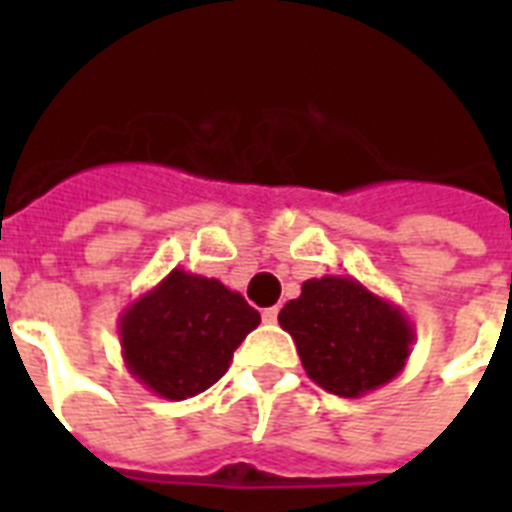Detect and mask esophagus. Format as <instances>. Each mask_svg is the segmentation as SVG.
Returning <instances> with one entry per match:
<instances>
[{
	"mask_svg": "<svg viewBox=\"0 0 512 512\" xmlns=\"http://www.w3.org/2000/svg\"><path fill=\"white\" fill-rule=\"evenodd\" d=\"M263 321L265 324H276V321H279V308H265Z\"/></svg>",
	"mask_w": 512,
	"mask_h": 512,
	"instance_id": "esophagus-1",
	"label": "esophagus"
}]
</instances>
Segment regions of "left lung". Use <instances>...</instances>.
<instances>
[{"label":"left lung","instance_id":"left-lung-1","mask_svg":"<svg viewBox=\"0 0 512 512\" xmlns=\"http://www.w3.org/2000/svg\"><path fill=\"white\" fill-rule=\"evenodd\" d=\"M303 369L319 388L361 398L390 382L409 361L412 321L350 276L308 279L279 313Z\"/></svg>","mask_w":512,"mask_h":512}]
</instances>
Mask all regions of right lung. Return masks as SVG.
Wrapping results in <instances>:
<instances>
[{"mask_svg": "<svg viewBox=\"0 0 512 512\" xmlns=\"http://www.w3.org/2000/svg\"><path fill=\"white\" fill-rule=\"evenodd\" d=\"M260 313L217 279L175 268L119 313L124 364L167 401L199 396L231 366Z\"/></svg>", "mask_w": 512, "mask_h": 512, "instance_id": "right-lung-1", "label": "right lung"}]
</instances>
